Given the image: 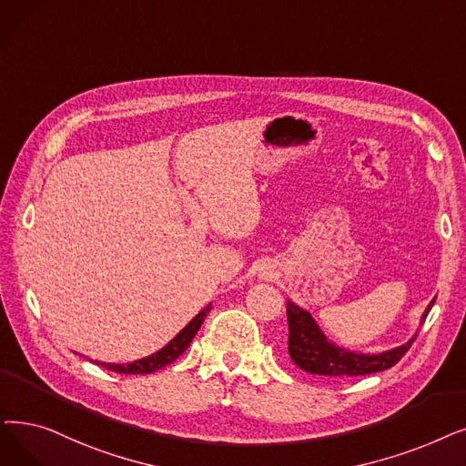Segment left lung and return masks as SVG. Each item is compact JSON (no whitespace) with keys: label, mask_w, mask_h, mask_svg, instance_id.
Returning a JSON list of instances; mask_svg holds the SVG:
<instances>
[{"label":"left lung","mask_w":466,"mask_h":466,"mask_svg":"<svg viewBox=\"0 0 466 466\" xmlns=\"http://www.w3.org/2000/svg\"><path fill=\"white\" fill-rule=\"evenodd\" d=\"M434 300L429 305L424 316H429ZM424 321V319H422ZM288 323H289V342L288 350L291 360L297 366L312 375H323L329 379H342V377H356V375H370L389 370L406 356L411 349L417 335L394 350H389L377 356H363L352 354L342 349L333 347L331 342L326 340L318 329L312 316L293 305L288 300Z\"/></svg>","instance_id":"8db88e82"}]
</instances>
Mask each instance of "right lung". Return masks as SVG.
Returning a JSON list of instances; mask_svg holds the SVG:
<instances>
[{"instance_id": "add662e5", "label": "right lung", "mask_w": 466, "mask_h": 466, "mask_svg": "<svg viewBox=\"0 0 466 466\" xmlns=\"http://www.w3.org/2000/svg\"><path fill=\"white\" fill-rule=\"evenodd\" d=\"M211 310V305H208L204 310H201L188 326L180 331L169 345L166 349H161L159 352L148 356V358H143V360H137L133 363H126V366H119V363H100L105 370H110L114 373H127V375H147V373H154L161 368L169 366L171 361H175L178 356H183V352L190 347L192 339L196 337V333L199 331L201 323H204L206 316L209 314Z\"/></svg>"}]
</instances>
